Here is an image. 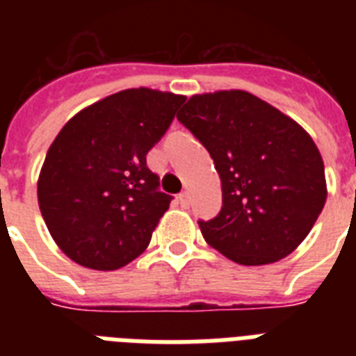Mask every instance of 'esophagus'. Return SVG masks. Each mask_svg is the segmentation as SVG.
<instances>
[{
	"label": "esophagus",
	"mask_w": 356,
	"mask_h": 356,
	"mask_svg": "<svg viewBox=\"0 0 356 356\" xmlns=\"http://www.w3.org/2000/svg\"><path fill=\"white\" fill-rule=\"evenodd\" d=\"M179 203L183 207H190V194L188 192H181L179 194Z\"/></svg>",
	"instance_id": "obj_1"
}]
</instances>
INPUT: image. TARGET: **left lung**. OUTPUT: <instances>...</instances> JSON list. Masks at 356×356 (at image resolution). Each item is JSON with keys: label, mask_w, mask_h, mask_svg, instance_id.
Returning <instances> with one entry per match:
<instances>
[{"label": "left lung", "mask_w": 356, "mask_h": 356, "mask_svg": "<svg viewBox=\"0 0 356 356\" xmlns=\"http://www.w3.org/2000/svg\"><path fill=\"white\" fill-rule=\"evenodd\" d=\"M177 120L211 153L223 207L200 222L205 242L242 266L284 259L327 201L325 166L296 120L245 90L195 94Z\"/></svg>", "instance_id": "1"}]
</instances>
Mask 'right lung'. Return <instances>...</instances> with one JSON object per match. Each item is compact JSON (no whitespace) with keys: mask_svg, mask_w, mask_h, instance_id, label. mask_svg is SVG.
Returning a JSON list of instances; mask_svg holds the SVG:
<instances>
[{"mask_svg":"<svg viewBox=\"0 0 356 356\" xmlns=\"http://www.w3.org/2000/svg\"><path fill=\"white\" fill-rule=\"evenodd\" d=\"M186 97L151 88L116 92L75 114L49 145L36 194L47 231L68 259L118 270L149 245L170 209L145 155Z\"/></svg>","mask_w":356,"mask_h":356,"instance_id":"right-lung-1","label":"right lung"}]
</instances>
